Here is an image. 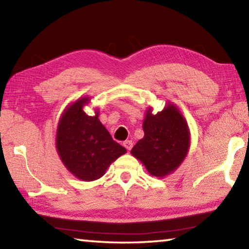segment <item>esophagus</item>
<instances>
[{
    "label": "esophagus",
    "instance_id": "esophagus-1",
    "mask_svg": "<svg viewBox=\"0 0 249 249\" xmlns=\"http://www.w3.org/2000/svg\"><path fill=\"white\" fill-rule=\"evenodd\" d=\"M123 145H124V147L127 150H130L132 149V147H133V142L132 141H125L124 142H123Z\"/></svg>",
    "mask_w": 249,
    "mask_h": 249
}]
</instances>
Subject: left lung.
Wrapping results in <instances>:
<instances>
[{
	"label": "left lung",
	"instance_id": "left-lung-1",
	"mask_svg": "<svg viewBox=\"0 0 249 249\" xmlns=\"http://www.w3.org/2000/svg\"><path fill=\"white\" fill-rule=\"evenodd\" d=\"M144 138L130 150L141 160L151 176L162 178L174 172L183 161L190 147V132L176 105L168 103L157 114L147 109L144 123Z\"/></svg>",
	"mask_w": 249,
	"mask_h": 249
}]
</instances>
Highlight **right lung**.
I'll return each instance as SVG.
<instances>
[{
	"instance_id": "add662e5",
	"label": "right lung",
	"mask_w": 249,
	"mask_h": 249,
	"mask_svg": "<svg viewBox=\"0 0 249 249\" xmlns=\"http://www.w3.org/2000/svg\"><path fill=\"white\" fill-rule=\"evenodd\" d=\"M89 100L84 96L65 109L59 120L56 137L62 163L83 181L101 178L108 166L126 153L100 122L98 109L93 116L83 111Z\"/></svg>"
}]
</instances>
